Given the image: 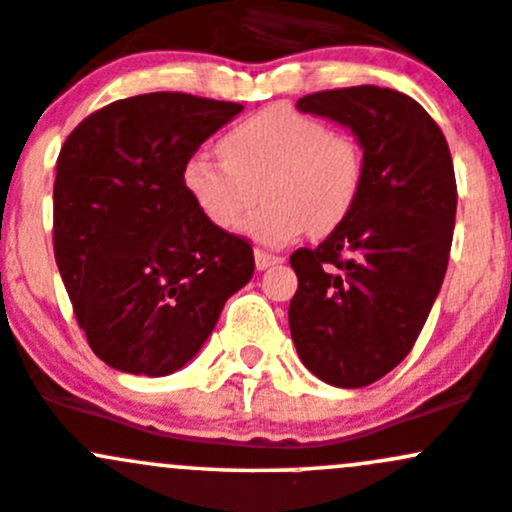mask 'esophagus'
<instances>
[{
  "label": "esophagus",
  "mask_w": 512,
  "mask_h": 512,
  "mask_svg": "<svg viewBox=\"0 0 512 512\" xmlns=\"http://www.w3.org/2000/svg\"><path fill=\"white\" fill-rule=\"evenodd\" d=\"M279 262H284V257L272 255V252H265V250H255V265H257V270H267V267L279 265Z\"/></svg>",
  "instance_id": "1"
}]
</instances>
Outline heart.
<instances>
[{
  "label": "heart",
  "instance_id": "1",
  "mask_svg": "<svg viewBox=\"0 0 512 512\" xmlns=\"http://www.w3.org/2000/svg\"><path fill=\"white\" fill-rule=\"evenodd\" d=\"M218 149L223 159L193 154L186 161L188 198L208 223L230 230L262 186L265 206L247 215L242 230L265 245H284L306 230L316 238L333 233L351 218L365 186L363 147L289 105L245 117Z\"/></svg>",
  "mask_w": 512,
  "mask_h": 512
}]
</instances>
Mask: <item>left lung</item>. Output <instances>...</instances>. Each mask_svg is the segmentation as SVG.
Returning <instances> with one entry per match:
<instances>
[{
  "mask_svg": "<svg viewBox=\"0 0 512 512\" xmlns=\"http://www.w3.org/2000/svg\"><path fill=\"white\" fill-rule=\"evenodd\" d=\"M301 112L358 137L365 186L351 218L289 257L299 287L289 331L301 363L365 387L412 351L449 265L456 179L449 144L417 100L378 85L304 95Z\"/></svg>",
  "mask_w": 512,
  "mask_h": 512,
  "instance_id": "8db88e82",
  "label": "left lung"
}]
</instances>
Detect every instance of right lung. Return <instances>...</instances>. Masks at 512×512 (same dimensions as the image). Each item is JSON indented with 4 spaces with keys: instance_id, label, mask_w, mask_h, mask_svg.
<instances>
[{
    "instance_id": "obj_1",
    "label": "right lung",
    "mask_w": 512,
    "mask_h": 512,
    "mask_svg": "<svg viewBox=\"0 0 512 512\" xmlns=\"http://www.w3.org/2000/svg\"><path fill=\"white\" fill-rule=\"evenodd\" d=\"M238 102L147 93L110 102L68 134L53 184V252L75 319L110 368L161 378L211 336L255 272L245 238L188 198L186 161Z\"/></svg>"
}]
</instances>
